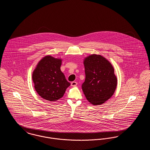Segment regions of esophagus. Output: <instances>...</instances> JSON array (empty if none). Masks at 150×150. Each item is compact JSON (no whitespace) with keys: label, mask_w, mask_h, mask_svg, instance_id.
Masks as SVG:
<instances>
[{"label":"esophagus","mask_w":150,"mask_h":150,"mask_svg":"<svg viewBox=\"0 0 150 150\" xmlns=\"http://www.w3.org/2000/svg\"><path fill=\"white\" fill-rule=\"evenodd\" d=\"M77 84H78V83L76 81H72V82H71V86H77Z\"/></svg>","instance_id":"1"}]
</instances>
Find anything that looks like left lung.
I'll return each instance as SVG.
<instances>
[{"label":"left lung","mask_w":150,"mask_h":150,"mask_svg":"<svg viewBox=\"0 0 150 150\" xmlns=\"http://www.w3.org/2000/svg\"><path fill=\"white\" fill-rule=\"evenodd\" d=\"M86 80L82 90L86 100L94 106L100 105L114 94L117 84L114 68L105 57L96 54L83 61Z\"/></svg>","instance_id":"8db88e82"}]
</instances>
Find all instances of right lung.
Returning a JSON list of instances; mask_svg holds the SVG:
<instances>
[{
  "label": "right lung",
  "mask_w": 150,
  "mask_h": 150,
  "mask_svg": "<svg viewBox=\"0 0 150 150\" xmlns=\"http://www.w3.org/2000/svg\"><path fill=\"white\" fill-rule=\"evenodd\" d=\"M62 58L45 56L38 63L32 79L36 92L42 98L56 101L62 98L70 83L61 70Z\"/></svg>",
  "instance_id": "right-lung-1"
}]
</instances>
